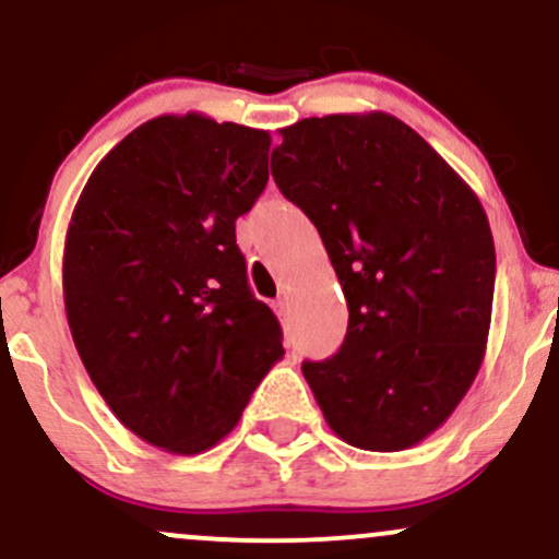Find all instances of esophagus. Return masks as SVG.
<instances>
[{"label":"esophagus","instance_id":"esophagus-1","mask_svg":"<svg viewBox=\"0 0 559 559\" xmlns=\"http://www.w3.org/2000/svg\"><path fill=\"white\" fill-rule=\"evenodd\" d=\"M273 307H275V316H278L281 320H286V318H288V301H286V299L273 301Z\"/></svg>","mask_w":559,"mask_h":559}]
</instances>
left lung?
Instances as JSON below:
<instances>
[{"mask_svg": "<svg viewBox=\"0 0 559 559\" xmlns=\"http://www.w3.org/2000/svg\"><path fill=\"white\" fill-rule=\"evenodd\" d=\"M281 136L275 183L316 223L349 307L342 349L301 373L346 444H420L484 362L497 271L489 217L394 115L305 118Z\"/></svg>", "mask_w": 559, "mask_h": 559, "instance_id": "8db88e82", "label": "left lung"}]
</instances>
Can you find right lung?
Masks as SVG:
<instances>
[{
    "mask_svg": "<svg viewBox=\"0 0 559 559\" xmlns=\"http://www.w3.org/2000/svg\"><path fill=\"white\" fill-rule=\"evenodd\" d=\"M267 152L260 128L159 115L107 152L70 217L62 297L75 349L115 418L165 452L215 447L284 357L236 247Z\"/></svg>",
    "mask_w": 559,
    "mask_h": 559,
    "instance_id": "add662e5",
    "label": "right lung"
}]
</instances>
